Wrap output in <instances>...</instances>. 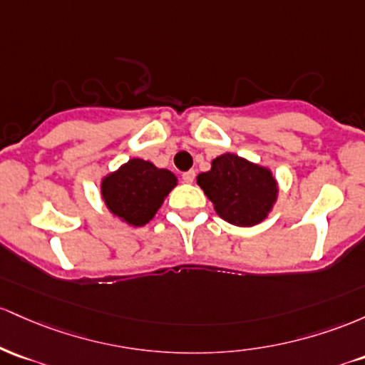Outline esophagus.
I'll use <instances>...</instances> for the list:
<instances>
[{
  "mask_svg": "<svg viewBox=\"0 0 365 365\" xmlns=\"http://www.w3.org/2000/svg\"><path fill=\"white\" fill-rule=\"evenodd\" d=\"M195 170H187V172H184L182 174V181L184 182H187V184H191L195 181Z\"/></svg>",
  "mask_w": 365,
  "mask_h": 365,
  "instance_id": "34e87169",
  "label": "esophagus"
}]
</instances>
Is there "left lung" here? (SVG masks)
<instances>
[{"label":"left lung","instance_id":"left-lung-1","mask_svg":"<svg viewBox=\"0 0 365 365\" xmlns=\"http://www.w3.org/2000/svg\"><path fill=\"white\" fill-rule=\"evenodd\" d=\"M219 217L241 227L255 226L272 210L277 182L267 167L257 165L235 153L212 160V169L196 178Z\"/></svg>","mask_w":365,"mask_h":365}]
</instances>
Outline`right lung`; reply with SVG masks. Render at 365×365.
<instances>
[{"label":"right lung","mask_w":365,"mask_h":365,"mask_svg":"<svg viewBox=\"0 0 365 365\" xmlns=\"http://www.w3.org/2000/svg\"><path fill=\"white\" fill-rule=\"evenodd\" d=\"M178 178L151 162L130 158L101 181V198L110 212L129 226H145L162 207Z\"/></svg>","instance_id":"1"}]
</instances>
